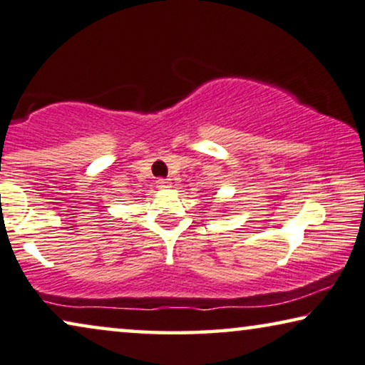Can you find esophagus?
I'll list each match as a JSON object with an SVG mask.
<instances>
[{
	"label": "esophagus",
	"instance_id": "1",
	"mask_svg": "<svg viewBox=\"0 0 365 365\" xmlns=\"http://www.w3.org/2000/svg\"><path fill=\"white\" fill-rule=\"evenodd\" d=\"M170 187H172V182L167 180V178H158V180H157V188L158 190H167Z\"/></svg>",
	"mask_w": 365,
	"mask_h": 365
}]
</instances>
